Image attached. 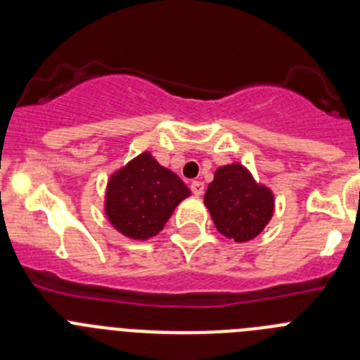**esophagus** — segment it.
Here are the masks:
<instances>
[{
    "label": "esophagus",
    "instance_id": "1",
    "mask_svg": "<svg viewBox=\"0 0 360 360\" xmlns=\"http://www.w3.org/2000/svg\"><path fill=\"white\" fill-rule=\"evenodd\" d=\"M191 191H193V195L202 196L203 195V182H198V180L191 182Z\"/></svg>",
    "mask_w": 360,
    "mask_h": 360
}]
</instances>
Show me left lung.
Listing matches in <instances>:
<instances>
[{"label": "left lung", "instance_id": "obj_1", "mask_svg": "<svg viewBox=\"0 0 360 360\" xmlns=\"http://www.w3.org/2000/svg\"><path fill=\"white\" fill-rule=\"evenodd\" d=\"M203 203L219 234L236 243L254 240L272 219L276 205L274 193L238 162L214 171Z\"/></svg>", "mask_w": 360, "mask_h": 360}]
</instances>
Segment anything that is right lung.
<instances>
[{
    "mask_svg": "<svg viewBox=\"0 0 360 360\" xmlns=\"http://www.w3.org/2000/svg\"><path fill=\"white\" fill-rule=\"evenodd\" d=\"M187 196L191 191L182 178L144 151L110 176L104 214L122 236L149 240L164 229Z\"/></svg>",
    "mask_w": 360,
    "mask_h": 360,
    "instance_id": "add662e5",
    "label": "right lung"
}]
</instances>
